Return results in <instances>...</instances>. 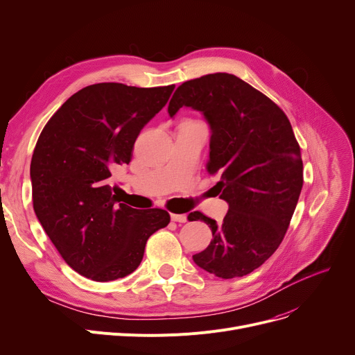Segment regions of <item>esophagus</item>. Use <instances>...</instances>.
<instances>
[{"label": "esophagus", "instance_id": "obj_1", "mask_svg": "<svg viewBox=\"0 0 355 355\" xmlns=\"http://www.w3.org/2000/svg\"><path fill=\"white\" fill-rule=\"evenodd\" d=\"M171 220H173V221H178V223H185V221H187V216H185V214H175V213H171Z\"/></svg>", "mask_w": 355, "mask_h": 355}]
</instances>
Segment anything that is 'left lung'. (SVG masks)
Here are the masks:
<instances>
[{
  "instance_id": "1",
  "label": "left lung",
  "mask_w": 355,
  "mask_h": 355,
  "mask_svg": "<svg viewBox=\"0 0 355 355\" xmlns=\"http://www.w3.org/2000/svg\"><path fill=\"white\" fill-rule=\"evenodd\" d=\"M201 112L210 125L207 171L229 211L220 225L200 211L190 221L207 223L213 240L194 263L221 279L249 275L275 253L304 185L301 148L285 112L262 92L229 73L184 82L168 114L180 107Z\"/></svg>"
}]
</instances>
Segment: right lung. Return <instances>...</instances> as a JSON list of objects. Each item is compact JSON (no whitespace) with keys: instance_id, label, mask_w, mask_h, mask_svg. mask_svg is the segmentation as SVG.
Wrapping results in <instances>:
<instances>
[{"instance_id":"obj_1","label":"right lung","mask_w":355,"mask_h":355,"mask_svg":"<svg viewBox=\"0 0 355 355\" xmlns=\"http://www.w3.org/2000/svg\"><path fill=\"white\" fill-rule=\"evenodd\" d=\"M174 87L86 86L50 118L35 144L30 165L35 216L64 262L92 281L132 273L149 236L170 223L165 210L141 211L121 202L112 177L132 159L141 129Z\"/></svg>"}]
</instances>
